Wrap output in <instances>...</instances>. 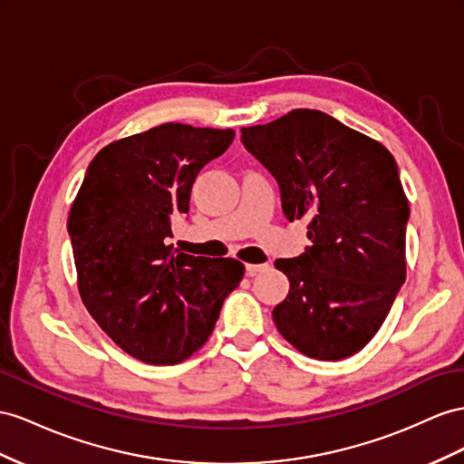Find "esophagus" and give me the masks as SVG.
<instances>
[{
    "label": "esophagus",
    "instance_id": "1",
    "mask_svg": "<svg viewBox=\"0 0 464 464\" xmlns=\"http://www.w3.org/2000/svg\"><path fill=\"white\" fill-rule=\"evenodd\" d=\"M268 270V265H245V272L248 276H255L258 272H265Z\"/></svg>",
    "mask_w": 464,
    "mask_h": 464
}]
</instances>
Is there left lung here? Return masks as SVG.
<instances>
[{
	"mask_svg": "<svg viewBox=\"0 0 464 464\" xmlns=\"http://www.w3.org/2000/svg\"><path fill=\"white\" fill-rule=\"evenodd\" d=\"M241 133L278 182L286 219H310L312 245L275 263L290 280L275 324L310 359H347L376 335L406 280L410 208L398 164L378 140L317 110Z\"/></svg>",
	"mask_w": 464,
	"mask_h": 464,
	"instance_id": "obj_1",
	"label": "left lung"
}]
</instances>
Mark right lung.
<instances>
[{
  "mask_svg": "<svg viewBox=\"0 0 464 464\" xmlns=\"http://www.w3.org/2000/svg\"><path fill=\"white\" fill-rule=\"evenodd\" d=\"M233 129L164 123L102 149L68 216L78 290L115 345L149 364L194 354L239 286L233 258L180 253L172 218L189 209L199 170L233 142Z\"/></svg>",
  "mask_w": 464,
  "mask_h": 464,
  "instance_id": "obj_1",
  "label": "right lung"
}]
</instances>
